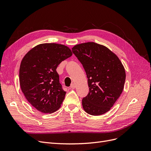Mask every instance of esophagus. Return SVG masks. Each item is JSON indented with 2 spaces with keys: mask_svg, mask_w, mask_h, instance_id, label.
<instances>
[{
  "mask_svg": "<svg viewBox=\"0 0 151 151\" xmlns=\"http://www.w3.org/2000/svg\"><path fill=\"white\" fill-rule=\"evenodd\" d=\"M70 88L72 89H75V88H76V85H75V84H72L71 86H70Z\"/></svg>",
  "mask_w": 151,
  "mask_h": 151,
  "instance_id": "obj_1",
  "label": "esophagus"
}]
</instances>
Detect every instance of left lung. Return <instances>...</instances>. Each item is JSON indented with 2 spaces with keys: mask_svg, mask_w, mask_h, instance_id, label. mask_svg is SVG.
Instances as JSON below:
<instances>
[{
  "mask_svg": "<svg viewBox=\"0 0 151 151\" xmlns=\"http://www.w3.org/2000/svg\"><path fill=\"white\" fill-rule=\"evenodd\" d=\"M72 51L88 77L89 91L82 100L84 111L94 116L103 115L120 96L125 81V68L116 55L101 45L81 43Z\"/></svg>",
  "mask_w": 151,
  "mask_h": 151,
  "instance_id": "1",
  "label": "left lung"
}]
</instances>
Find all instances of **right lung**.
Returning a JSON list of instances; mask_svg holds the SVG:
<instances>
[{
	"instance_id": "right-lung-1",
	"label": "right lung",
	"mask_w": 151,
	"mask_h": 151,
	"mask_svg": "<svg viewBox=\"0 0 151 151\" xmlns=\"http://www.w3.org/2000/svg\"><path fill=\"white\" fill-rule=\"evenodd\" d=\"M72 55L65 45L43 43L32 48L22 58L19 68L21 89L28 101L38 111L52 113L60 107L66 92L56 69Z\"/></svg>"
}]
</instances>
